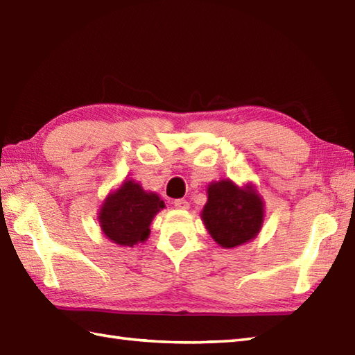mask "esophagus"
Segmentation results:
<instances>
[{
	"mask_svg": "<svg viewBox=\"0 0 355 355\" xmlns=\"http://www.w3.org/2000/svg\"><path fill=\"white\" fill-rule=\"evenodd\" d=\"M174 205H175V209H178V210H187L189 209V202L186 200H175Z\"/></svg>",
	"mask_w": 355,
	"mask_h": 355,
	"instance_id": "esophagus-1",
	"label": "esophagus"
}]
</instances>
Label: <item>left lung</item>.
I'll return each instance as SVG.
<instances>
[{
    "instance_id": "1",
    "label": "left lung",
    "mask_w": 355,
    "mask_h": 355,
    "mask_svg": "<svg viewBox=\"0 0 355 355\" xmlns=\"http://www.w3.org/2000/svg\"><path fill=\"white\" fill-rule=\"evenodd\" d=\"M201 219L213 241L232 250L260 233L265 201L252 183L237 186L233 180L222 178L209 184Z\"/></svg>"
}]
</instances>
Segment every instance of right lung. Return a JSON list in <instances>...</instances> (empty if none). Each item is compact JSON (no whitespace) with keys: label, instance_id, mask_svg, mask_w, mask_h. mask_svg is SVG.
I'll use <instances>...</instances> for the list:
<instances>
[{"label":"right lung","instance_id":"obj_1","mask_svg":"<svg viewBox=\"0 0 355 355\" xmlns=\"http://www.w3.org/2000/svg\"><path fill=\"white\" fill-rule=\"evenodd\" d=\"M164 207L157 193L146 192L137 181L127 178L105 196L98 211V222L110 242L133 248L150 237L151 222Z\"/></svg>","mask_w":355,"mask_h":355}]
</instances>
